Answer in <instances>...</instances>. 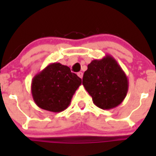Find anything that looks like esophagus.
I'll list each match as a JSON object with an SVG mask.
<instances>
[{"label":"esophagus","instance_id":"1","mask_svg":"<svg viewBox=\"0 0 156 156\" xmlns=\"http://www.w3.org/2000/svg\"><path fill=\"white\" fill-rule=\"evenodd\" d=\"M77 75H78V76H79V77H80L81 79H82L83 75V73H82V72H79V73H77Z\"/></svg>","mask_w":156,"mask_h":156}]
</instances>
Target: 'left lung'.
I'll return each instance as SVG.
<instances>
[{
	"mask_svg": "<svg viewBox=\"0 0 156 156\" xmlns=\"http://www.w3.org/2000/svg\"><path fill=\"white\" fill-rule=\"evenodd\" d=\"M83 85L92 97L95 105L108 110L115 108L124 100L129 82L116 60L106 55L88 65L83 77Z\"/></svg>",
	"mask_w": 156,
	"mask_h": 156,
	"instance_id": "1",
	"label": "left lung"
}]
</instances>
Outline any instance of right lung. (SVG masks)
Segmentation results:
<instances>
[{"mask_svg": "<svg viewBox=\"0 0 156 156\" xmlns=\"http://www.w3.org/2000/svg\"><path fill=\"white\" fill-rule=\"evenodd\" d=\"M81 83L80 78L67 66L51 63L32 80V96L39 108L60 112L68 108Z\"/></svg>", "mask_w": 156, "mask_h": 156, "instance_id": "add662e5", "label": "right lung"}]
</instances>
